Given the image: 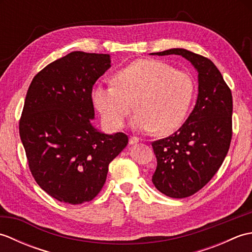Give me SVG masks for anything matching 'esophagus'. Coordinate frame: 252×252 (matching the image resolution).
<instances>
[{
	"instance_id": "34e87169",
	"label": "esophagus",
	"mask_w": 252,
	"mask_h": 252,
	"mask_svg": "<svg viewBox=\"0 0 252 252\" xmlns=\"http://www.w3.org/2000/svg\"><path fill=\"white\" fill-rule=\"evenodd\" d=\"M141 140L136 136H131L130 140H129V144L130 145H135V144H137L138 142H140Z\"/></svg>"
}]
</instances>
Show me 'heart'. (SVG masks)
Instances as JSON below:
<instances>
[{
	"label": "heart",
	"mask_w": 252,
	"mask_h": 252,
	"mask_svg": "<svg viewBox=\"0 0 252 252\" xmlns=\"http://www.w3.org/2000/svg\"><path fill=\"white\" fill-rule=\"evenodd\" d=\"M114 84H97L92 91L96 109L110 129H121L133 109V129L165 135L183 123L194 96L189 73L154 60H140L118 71Z\"/></svg>",
	"instance_id": "heart-1"
}]
</instances>
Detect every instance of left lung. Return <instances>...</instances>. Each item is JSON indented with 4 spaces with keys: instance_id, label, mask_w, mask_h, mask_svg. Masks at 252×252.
Segmentation results:
<instances>
[{
    "instance_id": "obj_1",
    "label": "left lung",
    "mask_w": 252,
    "mask_h": 252,
    "mask_svg": "<svg viewBox=\"0 0 252 252\" xmlns=\"http://www.w3.org/2000/svg\"><path fill=\"white\" fill-rule=\"evenodd\" d=\"M152 54L181 55L198 71V97L185 123L152 143L157 158L154 185L171 198L189 197L215 176L226 157L233 135L232 92L207 57L184 49Z\"/></svg>"
}]
</instances>
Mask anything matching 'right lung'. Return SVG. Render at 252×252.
Wrapping results in <instances>:
<instances>
[{"label": "right lung", "mask_w": 252, "mask_h": 252, "mask_svg": "<svg viewBox=\"0 0 252 252\" xmlns=\"http://www.w3.org/2000/svg\"><path fill=\"white\" fill-rule=\"evenodd\" d=\"M109 67L108 54L69 53L37 72L27 92L19 135L30 172L61 202L94 199L129 142L125 133L104 134L91 123L93 85Z\"/></svg>", "instance_id": "1"}]
</instances>
